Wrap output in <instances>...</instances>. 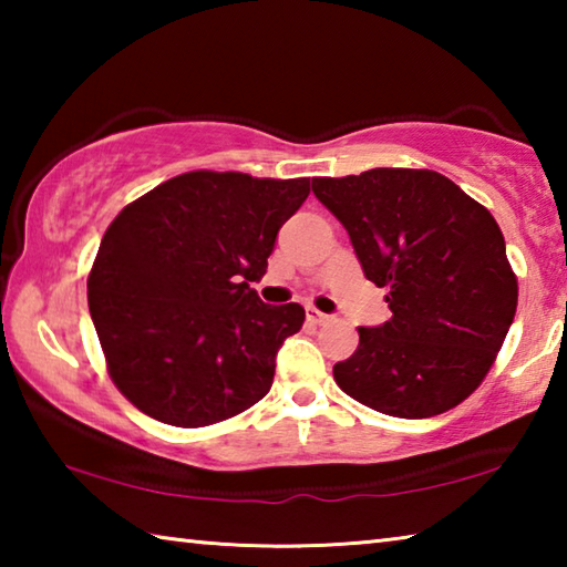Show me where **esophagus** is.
I'll list each match as a JSON object with an SVG mask.
<instances>
[{
    "instance_id": "esophagus-1",
    "label": "esophagus",
    "mask_w": 567,
    "mask_h": 567,
    "mask_svg": "<svg viewBox=\"0 0 567 567\" xmlns=\"http://www.w3.org/2000/svg\"><path fill=\"white\" fill-rule=\"evenodd\" d=\"M305 315H307V320H310V322H315V324H324V322H330L332 318H330V315H324V312H320L318 310V307H307V310H305Z\"/></svg>"
}]
</instances>
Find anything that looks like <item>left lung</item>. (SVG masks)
<instances>
[{
	"mask_svg": "<svg viewBox=\"0 0 567 567\" xmlns=\"http://www.w3.org/2000/svg\"><path fill=\"white\" fill-rule=\"evenodd\" d=\"M312 192L392 310L380 328H358L334 382L392 417L453 410L491 372L515 318L517 277L495 217L433 169L315 177Z\"/></svg>",
	"mask_w": 567,
	"mask_h": 567,
	"instance_id": "1",
	"label": "left lung"
}]
</instances>
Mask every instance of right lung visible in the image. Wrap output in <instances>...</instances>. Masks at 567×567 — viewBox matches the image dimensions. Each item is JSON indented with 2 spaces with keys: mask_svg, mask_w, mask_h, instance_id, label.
<instances>
[{
  "mask_svg": "<svg viewBox=\"0 0 567 567\" xmlns=\"http://www.w3.org/2000/svg\"><path fill=\"white\" fill-rule=\"evenodd\" d=\"M310 179L195 169L112 219L87 277L90 315L114 385L175 427L239 415L272 388L275 354L305 322L297 302L265 305L275 237Z\"/></svg>",
  "mask_w": 567,
  "mask_h": 567,
  "instance_id": "obj_1",
  "label": "right lung"
}]
</instances>
